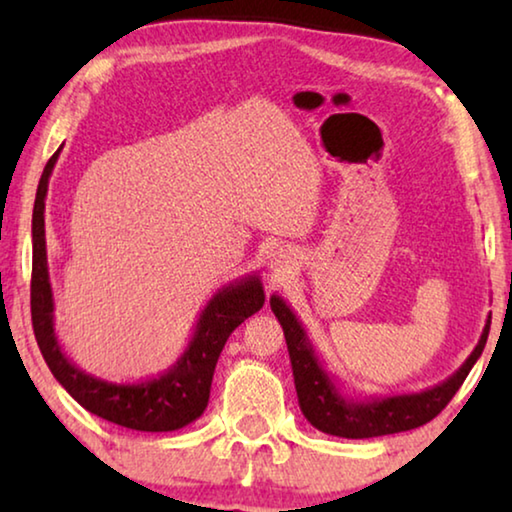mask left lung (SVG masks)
<instances>
[{"instance_id":"8db88e82","label":"left lung","mask_w":512,"mask_h":512,"mask_svg":"<svg viewBox=\"0 0 512 512\" xmlns=\"http://www.w3.org/2000/svg\"><path fill=\"white\" fill-rule=\"evenodd\" d=\"M271 309L280 320L287 339L293 381H296L300 411L318 431L339 438H375L388 433L409 431L422 427L445 409L449 400L463 386L476 359L481 357L488 341L490 320L483 327V334L470 357L443 384L427 388L422 393L370 397V400H345L339 388L318 363L314 348L307 339L300 320L280 296H271Z\"/></svg>"}]
</instances>
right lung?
<instances>
[{
	"mask_svg": "<svg viewBox=\"0 0 512 512\" xmlns=\"http://www.w3.org/2000/svg\"><path fill=\"white\" fill-rule=\"evenodd\" d=\"M60 149L51 155L36 192L33 205V264H31V320L38 348L60 386L83 409L99 418L135 431H176L201 418L207 400L216 361L228 336L248 316L264 305V289L257 275L221 289L207 302L196 323L194 339L189 341L173 366L155 379L142 384H110V381L85 375L60 350L54 334V296H51L47 241H45V198L49 176L54 171Z\"/></svg>",
	"mask_w": 512,
	"mask_h": 512,
	"instance_id": "right-lung-1",
	"label": "right lung"
}]
</instances>
